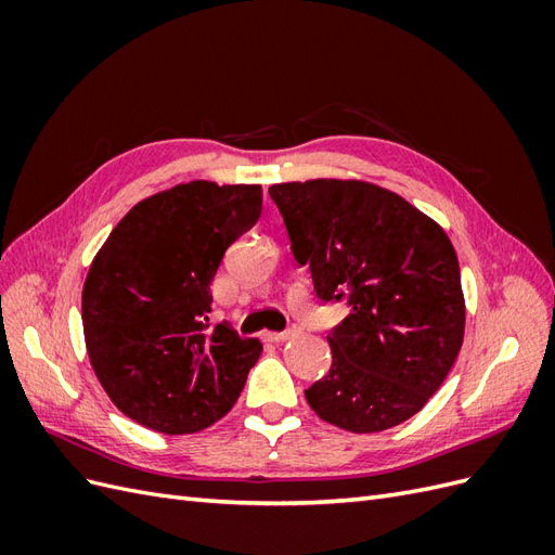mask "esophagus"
Returning <instances> with one entry per match:
<instances>
[{
    "label": "esophagus",
    "mask_w": 555,
    "mask_h": 555,
    "mask_svg": "<svg viewBox=\"0 0 555 555\" xmlns=\"http://www.w3.org/2000/svg\"><path fill=\"white\" fill-rule=\"evenodd\" d=\"M294 335V331H282V333H266V340L268 343H284V340H289Z\"/></svg>",
    "instance_id": "34e87169"
}]
</instances>
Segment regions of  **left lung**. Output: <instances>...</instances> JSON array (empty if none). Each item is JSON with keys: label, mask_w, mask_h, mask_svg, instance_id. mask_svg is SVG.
I'll return each mask as SVG.
<instances>
[{"label": "left lung", "mask_w": 555, "mask_h": 555, "mask_svg": "<svg viewBox=\"0 0 555 555\" xmlns=\"http://www.w3.org/2000/svg\"><path fill=\"white\" fill-rule=\"evenodd\" d=\"M319 300H347L328 333V375L306 391L324 422L379 433L440 389L465 331L461 268L447 233L405 198L363 180L268 190Z\"/></svg>", "instance_id": "8db88e82"}]
</instances>
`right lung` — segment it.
Wrapping results in <instances>:
<instances>
[{
  "mask_svg": "<svg viewBox=\"0 0 555 555\" xmlns=\"http://www.w3.org/2000/svg\"><path fill=\"white\" fill-rule=\"evenodd\" d=\"M261 201L259 184H176L133 206L96 251L82 287L88 357L137 424L196 433L238 400L263 347L229 324L210 328V282Z\"/></svg>",
  "mask_w": 555,
  "mask_h": 555,
  "instance_id": "obj_1",
  "label": "right lung"
}]
</instances>
